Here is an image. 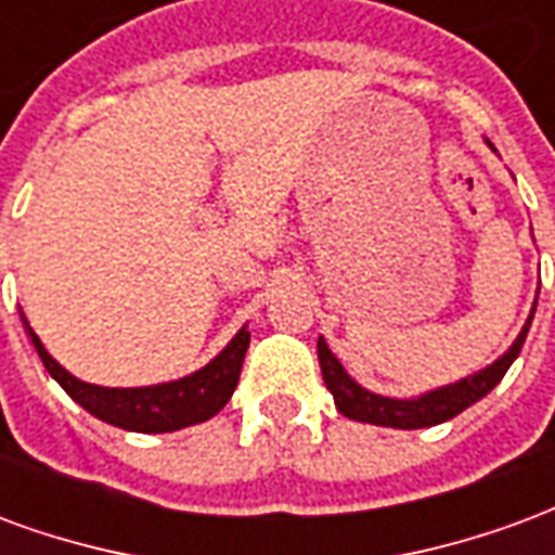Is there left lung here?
Here are the masks:
<instances>
[{
  "label": "left lung",
  "instance_id": "8db88e82",
  "mask_svg": "<svg viewBox=\"0 0 555 555\" xmlns=\"http://www.w3.org/2000/svg\"><path fill=\"white\" fill-rule=\"evenodd\" d=\"M490 145V142H488ZM493 147V145H490ZM496 151V147H493ZM535 306L532 302V312L526 318L524 330L517 333V338L512 341V348L502 353L500 360H493L488 369H481L476 374H466L461 380H454L449 386H437L430 392H422L416 398H389L377 396L372 389L360 386L348 372L345 365L336 360V353L326 348L324 336L318 338V362H321V374H324L326 389L333 392V401L341 416L353 418V422H369V425H380V428H430V425H440V422H449L457 413H464L466 408H473L476 401L488 396L493 386L500 384L505 372L512 369V362L517 360V353L524 348L526 333L532 326V318H535Z\"/></svg>",
  "mask_w": 555,
  "mask_h": 555
}]
</instances>
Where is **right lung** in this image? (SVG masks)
Listing matches in <instances>:
<instances>
[{"instance_id": "right-lung-1", "label": "right lung", "mask_w": 555, "mask_h": 555, "mask_svg": "<svg viewBox=\"0 0 555 555\" xmlns=\"http://www.w3.org/2000/svg\"><path fill=\"white\" fill-rule=\"evenodd\" d=\"M23 326H26L31 345L41 357L43 369L50 372V377L65 389L67 396L77 401L79 408L89 410L91 416H98L106 425L137 430V434L181 430L217 416L219 410L229 404L231 392L241 380L243 357H246V348H249V330L241 326L237 336L231 338L229 345L219 350L205 369L186 374V377H178V380H169V384L118 389V386L86 384V380L74 377L47 353L41 338L35 336V330H31L26 318H23Z\"/></svg>"}]
</instances>
